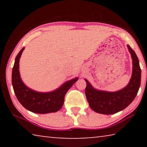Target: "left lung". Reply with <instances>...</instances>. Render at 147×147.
Listing matches in <instances>:
<instances>
[{
    "label": "left lung",
    "instance_id": "1",
    "mask_svg": "<svg viewBox=\"0 0 147 147\" xmlns=\"http://www.w3.org/2000/svg\"><path fill=\"white\" fill-rule=\"evenodd\" d=\"M132 59V74L125 88L115 92L100 91L94 89L85 79L87 86L86 96L89 106L96 113L111 115L125 109L131 103L138 94L141 85V70L139 59L132 49L127 45Z\"/></svg>",
    "mask_w": 147,
    "mask_h": 147
}]
</instances>
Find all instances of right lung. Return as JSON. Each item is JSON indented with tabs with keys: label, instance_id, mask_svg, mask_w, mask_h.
<instances>
[{
	"label": "right lung",
	"instance_id": "obj_1",
	"mask_svg": "<svg viewBox=\"0 0 147 147\" xmlns=\"http://www.w3.org/2000/svg\"><path fill=\"white\" fill-rule=\"evenodd\" d=\"M23 47L17 54L12 70V86L17 98L21 105L28 110L36 113L56 112L63 105L65 94L78 78L66 82L58 89L48 93H40L28 88L22 81L19 73V59Z\"/></svg>",
	"mask_w": 147,
	"mask_h": 147
}]
</instances>
